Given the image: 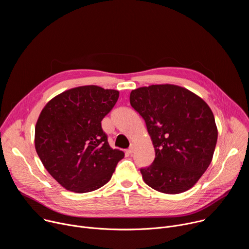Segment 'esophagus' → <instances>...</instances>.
<instances>
[{
    "label": "esophagus",
    "mask_w": 249,
    "mask_h": 249,
    "mask_svg": "<svg viewBox=\"0 0 249 249\" xmlns=\"http://www.w3.org/2000/svg\"><path fill=\"white\" fill-rule=\"evenodd\" d=\"M134 151H135V147H134V145H131V147L127 150V153H129V154H133V153H134Z\"/></svg>",
    "instance_id": "esophagus-1"
}]
</instances>
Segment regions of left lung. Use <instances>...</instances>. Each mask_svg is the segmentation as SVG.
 <instances>
[{"label": "left lung", "mask_w": 249, "mask_h": 249, "mask_svg": "<svg viewBox=\"0 0 249 249\" xmlns=\"http://www.w3.org/2000/svg\"><path fill=\"white\" fill-rule=\"evenodd\" d=\"M132 107L146 122L156 158L142 167L153 189L178 194L190 189L210 165L217 144L215 117L208 104L174 85H153L131 91Z\"/></svg>", "instance_id": "obj_1"}]
</instances>
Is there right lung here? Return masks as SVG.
<instances>
[{"label": "right lung", "instance_id": "obj_1", "mask_svg": "<svg viewBox=\"0 0 249 249\" xmlns=\"http://www.w3.org/2000/svg\"><path fill=\"white\" fill-rule=\"evenodd\" d=\"M119 91L97 86L66 90L51 99L35 126V150L67 190L87 193L107 183L124 153L110 148L101 121Z\"/></svg>", "mask_w": 249, "mask_h": 249}]
</instances>
